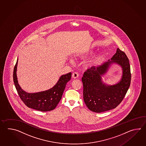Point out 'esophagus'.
<instances>
[{
    "label": "esophagus",
    "mask_w": 146,
    "mask_h": 146,
    "mask_svg": "<svg viewBox=\"0 0 146 146\" xmlns=\"http://www.w3.org/2000/svg\"><path fill=\"white\" fill-rule=\"evenodd\" d=\"M72 77L74 79H76L79 77V74H78L77 72H74L72 74Z\"/></svg>",
    "instance_id": "obj_1"
}]
</instances>
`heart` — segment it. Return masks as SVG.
Listing matches in <instances>:
<instances>
[{
    "instance_id": "heart-1",
    "label": "heart",
    "mask_w": 146,
    "mask_h": 146,
    "mask_svg": "<svg viewBox=\"0 0 146 146\" xmlns=\"http://www.w3.org/2000/svg\"><path fill=\"white\" fill-rule=\"evenodd\" d=\"M89 53H76L74 54V57L78 58H84L88 56ZM102 55L101 53H97L95 54L94 56H92L91 58L88 59L85 62H84V67L86 68H93L99 63L100 59L101 58ZM69 62L70 63H73L74 61L72 59H69Z\"/></svg>"
}]
</instances>
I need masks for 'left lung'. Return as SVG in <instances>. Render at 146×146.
Here are the masks:
<instances>
[{"label":"left lung","mask_w":146,"mask_h":146,"mask_svg":"<svg viewBox=\"0 0 146 146\" xmlns=\"http://www.w3.org/2000/svg\"><path fill=\"white\" fill-rule=\"evenodd\" d=\"M113 64L122 70L120 80L111 85L102 81ZM131 74L129 62L125 53L118 48L111 59L100 65L88 69L84 73L82 81L84 100L90 111L101 113L115 109L124 99L130 86Z\"/></svg>","instance_id":"1"}]
</instances>
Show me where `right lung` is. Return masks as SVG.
I'll list each match as a JSON object with an SVG mask.
<instances>
[{"mask_svg":"<svg viewBox=\"0 0 146 146\" xmlns=\"http://www.w3.org/2000/svg\"><path fill=\"white\" fill-rule=\"evenodd\" d=\"M18 62V58L13 70V78L16 90L22 101L28 108L40 111L47 112L55 109L62 99L66 84L71 79L72 72L62 75L56 84L48 90L28 93L22 89L18 83L17 76Z\"/></svg>","mask_w":146,"mask_h":146,"instance_id":"obj_1","label":"right lung"}]
</instances>
